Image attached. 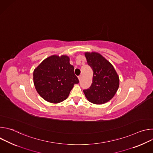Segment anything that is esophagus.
<instances>
[{"instance_id": "obj_1", "label": "esophagus", "mask_w": 153, "mask_h": 153, "mask_svg": "<svg viewBox=\"0 0 153 153\" xmlns=\"http://www.w3.org/2000/svg\"><path fill=\"white\" fill-rule=\"evenodd\" d=\"M78 79H79V80L80 81V80L82 79V76H78Z\"/></svg>"}]
</instances>
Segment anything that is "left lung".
Returning a JSON list of instances; mask_svg holds the SVG:
<instances>
[{
	"mask_svg": "<svg viewBox=\"0 0 153 153\" xmlns=\"http://www.w3.org/2000/svg\"><path fill=\"white\" fill-rule=\"evenodd\" d=\"M87 62L93 71V83L83 93L89 102L101 105L110 101L119 86V77L113 65L97 52H85Z\"/></svg>",
	"mask_w": 153,
	"mask_h": 153,
	"instance_id": "obj_1",
	"label": "left lung"
}]
</instances>
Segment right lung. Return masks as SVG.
I'll return each instance as SVG.
<instances>
[{
  "instance_id": "1",
  "label": "right lung",
  "mask_w": 153,
  "mask_h": 153,
  "mask_svg": "<svg viewBox=\"0 0 153 153\" xmlns=\"http://www.w3.org/2000/svg\"><path fill=\"white\" fill-rule=\"evenodd\" d=\"M33 82L37 92L43 99L58 103L67 99L79 79L68 56L53 55L34 69Z\"/></svg>"
}]
</instances>
